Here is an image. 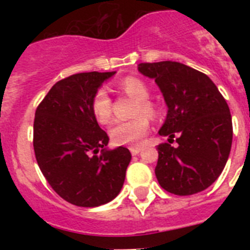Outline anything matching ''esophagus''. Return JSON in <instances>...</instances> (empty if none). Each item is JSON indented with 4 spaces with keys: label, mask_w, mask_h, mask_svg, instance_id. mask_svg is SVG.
<instances>
[{
    "label": "esophagus",
    "mask_w": 250,
    "mask_h": 250,
    "mask_svg": "<svg viewBox=\"0 0 250 250\" xmlns=\"http://www.w3.org/2000/svg\"><path fill=\"white\" fill-rule=\"evenodd\" d=\"M141 150H143V148H141V146H131V148H129V152H131V154H132V156H136V154H139Z\"/></svg>",
    "instance_id": "obj_1"
}]
</instances>
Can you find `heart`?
I'll use <instances>...</instances> for the list:
<instances>
[{"label":"heart","instance_id":"heart-1","mask_svg":"<svg viewBox=\"0 0 250 250\" xmlns=\"http://www.w3.org/2000/svg\"><path fill=\"white\" fill-rule=\"evenodd\" d=\"M118 88L139 101L136 114H141L131 121H117L109 129V136L115 145H137L150 127L148 117L154 115V107L149 100V89L144 82L136 78H125L118 83ZM92 113L98 123L106 125L111 118V98L106 89H98L92 100Z\"/></svg>","mask_w":250,"mask_h":250}]
</instances>
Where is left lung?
<instances>
[{"label": "left lung", "mask_w": 250, "mask_h": 250, "mask_svg": "<svg viewBox=\"0 0 250 250\" xmlns=\"http://www.w3.org/2000/svg\"><path fill=\"white\" fill-rule=\"evenodd\" d=\"M156 82L167 106L158 133L178 136V146H157L156 176L170 193L188 196L206 189L222 174L232 144V119L227 102L209 76L187 64L164 61L137 64Z\"/></svg>", "instance_id": "left-lung-1"}]
</instances>
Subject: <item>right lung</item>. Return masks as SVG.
Listing matches in <instances>:
<instances>
[{"label": "right lung", "instance_id": "1", "mask_svg": "<svg viewBox=\"0 0 250 250\" xmlns=\"http://www.w3.org/2000/svg\"><path fill=\"white\" fill-rule=\"evenodd\" d=\"M114 75L82 72L60 80L35 114L37 165L53 189L72 205L107 204L125 183L131 153L123 146L107 148L109 137L92 113L94 94Z\"/></svg>", "mask_w": 250, "mask_h": 250}]
</instances>
